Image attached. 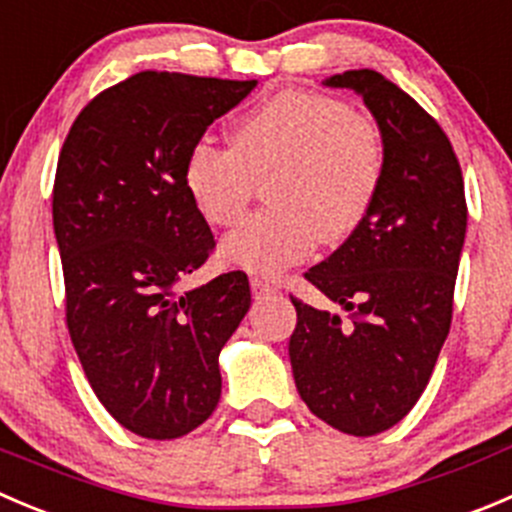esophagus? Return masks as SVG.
Masks as SVG:
<instances>
[{
  "instance_id": "esophagus-1",
  "label": "esophagus",
  "mask_w": 512,
  "mask_h": 512,
  "mask_svg": "<svg viewBox=\"0 0 512 512\" xmlns=\"http://www.w3.org/2000/svg\"><path fill=\"white\" fill-rule=\"evenodd\" d=\"M250 285H252V295L255 297H262V295H272V292H277V287L272 285V282H267V280H262V277H252L250 280Z\"/></svg>"
}]
</instances>
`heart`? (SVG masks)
<instances>
[{
	"label": "heart",
	"mask_w": 512,
	"mask_h": 512,
	"mask_svg": "<svg viewBox=\"0 0 512 512\" xmlns=\"http://www.w3.org/2000/svg\"><path fill=\"white\" fill-rule=\"evenodd\" d=\"M385 160L375 119L330 94L282 89L232 124L230 150L195 142L182 180L210 225L232 227L267 177L270 207L232 232L222 252L245 270L277 275L320 240L355 235L380 195Z\"/></svg>",
	"instance_id": "obj_1"
}]
</instances>
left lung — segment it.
<instances>
[{"mask_svg": "<svg viewBox=\"0 0 512 512\" xmlns=\"http://www.w3.org/2000/svg\"><path fill=\"white\" fill-rule=\"evenodd\" d=\"M325 84L360 94L388 160L365 222L305 272L350 320L290 297V362L312 415L370 438L400 423L428 388L453 320L468 205L448 135L408 92L375 69H350Z\"/></svg>", "mask_w": 512, "mask_h": 512, "instance_id": "8db88e82", "label": "left lung"}]
</instances>
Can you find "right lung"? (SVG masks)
I'll list each match as a JSON object with an SVG mask.
<instances>
[{
  "instance_id": "obj_1",
  "label": "right lung",
  "mask_w": 512,
  "mask_h": 512,
  "mask_svg": "<svg viewBox=\"0 0 512 512\" xmlns=\"http://www.w3.org/2000/svg\"><path fill=\"white\" fill-rule=\"evenodd\" d=\"M255 84L132 74L77 114L59 152L52 217L69 337L99 403L142 438H182L210 418L217 357L250 310L242 270L180 287L215 250L182 167Z\"/></svg>"
}]
</instances>
